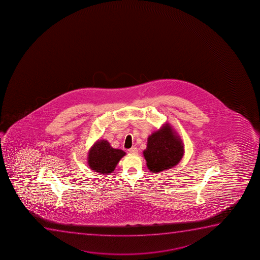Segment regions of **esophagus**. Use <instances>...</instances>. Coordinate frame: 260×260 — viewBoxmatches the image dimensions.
<instances>
[{
	"label": "esophagus",
	"instance_id": "1",
	"mask_svg": "<svg viewBox=\"0 0 260 260\" xmlns=\"http://www.w3.org/2000/svg\"><path fill=\"white\" fill-rule=\"evenodd\" d=\"M128 151L129 153H132V154H136V153H138V148L135 146L132 147L131 149H128Z\"/></svg>",
	"mask_w": 260,
	"mask_h": 260
}]
</instances>
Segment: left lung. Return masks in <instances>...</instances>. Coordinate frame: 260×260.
<instances>
[{
    "instance_id": "1",
    "label": "left lung",
    "mask_w": 260,
    "mask_h": 260,
    "mask_svg": "<svg viewBox=\"0 0 260 260\" xmlns=\"http://www.w3.org/2000/svg\"><path fill=\"white\" fill-rule=\"evenodd\" d=\"M183 155L182 141L167 124L148 138L146 150L144 151L147 167L153 172L174 167Z\"/></svg>"
}]
</instances>
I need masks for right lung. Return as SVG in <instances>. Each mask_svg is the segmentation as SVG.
<instances>
[{
	"label": "right lung",
	"instance_id": "obj_1",
	"mask_svg": "<svg viewBox=\"0 0 260 260\" xmlns=\"http://www.w3.org/2000/svg\"><path fill=\"white\" fill-rule=\"evenodd\" d=\"M124 155L123 150L114 149L107 141H98L89 150L88 164L95 172L108 175L115 170Z\"/></svg>",
	"mask_w": 260,
	"mask_h": 260
}]
</instances>
